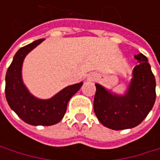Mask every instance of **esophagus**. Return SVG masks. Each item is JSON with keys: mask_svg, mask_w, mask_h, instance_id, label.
<instances>
[{"mask_svg": "<svg viewBox=\"0 0 160 160\" xmlns=\"http://www.w3.org/2000/svg\"><path fill=\"white\" fill-rule=\"evenodd\" d=\"M88 80H90V81H94V80H96V75L95 74H93V73H92V74H90L89 76H88Z\"/></svg>", "mask_w": 160, "mask_h": 160, "instance_id": "obj_1", "label": "esophagus"}]
</instances>
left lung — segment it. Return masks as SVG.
<instances>
[{"instance_id":"8db88e82","label":"left lung","mask_w":160,"mask_h":160,"mask_svg":"<svg viewBox=\"0 0 160 160\" xmlns=\"http://www.w3.org/2000/svg\"><path fill=\"white\" fill-rule=\"evenodd\" d=\"M134 57L139 64L133 68L132 79L124 95L95 84L94 113L104 126L112 130H126L139 125L156 101V80L147 58L143 53Z\"/></svg>"}]
</instances>
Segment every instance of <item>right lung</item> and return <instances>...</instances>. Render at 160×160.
Returning a JSON list of instances; mask_svg holds the SVG:
<instances>
[{
	"label": "right lung",
	"instance_id": "1",
	"mask_svg": "<svg viewBox=\"0 0 160 160\" xmlns=\"http://www.w3.org/2000/svg\"><path fill=\"white\" fill-rule=\"evenodd\" d=\"M44 39L35 41L20 48L7 69L5 77V96L9 107L26 123L38 126H51L58 123L67 111L68 103L79 91L82 82L64 88L50 99L33 96L22 80V65L26 55Z\"/></svg>",
	"mask_w": 160,
	"mask_h": 160
}]
</instances>
